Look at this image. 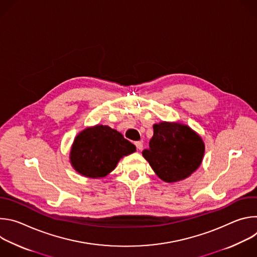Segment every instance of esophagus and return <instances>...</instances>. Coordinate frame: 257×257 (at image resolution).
I'll list each match as a JSON object with an SVG mask.
<instances>
[{"instance_id": "esophagus-1", "label": "esophagus", "mask_w": 257, "mask_h": 257, "mask_svg": "<svg viewBox=\"0 0 257 257\" xmlns=\"http://www.w3.org/2000/svg\"><path fill=\"white\" fill-rule=\"evenodd\" d=\"M134 144H135L136 149H137L138 151H141V150H142V148H143V143H142L141 141H136Z\"/></svg>"}]
</instances>
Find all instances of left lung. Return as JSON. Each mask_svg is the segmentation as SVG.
Wrapping results in <instances>:
<instances>
[{
	"instance_id": "1",
	"label": "left lung",
	"mask_w": 257,
	"mask_h": 257,
	"mask_svg": "<svg viewBox=\"0 0 257 257\" xmlns=\"http://www.w3.org/2000/svg\"><path fill=\"white\" fill-rule=\"evenodd\" d=\"M204 143L188 126L162 122L154 125L150 149L142 156L165 182H177L189 177L201 164Z\"/></svg>"
}]
</instances>
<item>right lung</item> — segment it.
<instances>
[{"mask_svg":"<svg viewBox=\"0 0 257 257\" xmlns=\"http://www.w3.org/2000/svg\"><path fill=\"white\" fill-rule=\"evenodd\" d=\"M136 151L135 145L118 131L98 125L82 131L73 143L70 159L74 169L89 178L112 172L119 160Z\"/></svg>","mask_w":257,"mask_h":257,"instance_id":"right-lung-1","label":"right lung"}]
</instances>
